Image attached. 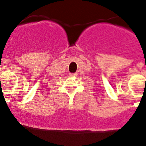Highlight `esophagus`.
<instances>
[{
	"mask_svg": "<svg viewBox=\"0 0 146 146\" xmlns=\"http://www.w3.org/2000/svg\"><path fill=\"white\" fill-rule=\"evenodd\" d=\"M77 73H70V74H69V76H71V77H73V76H77Z\"/></svg>",
	"mask_w": 146,
	"mask_h": 146,
	"instance_id": "esophagus-1",
	"label": "esophagus"
}]
</instances>
